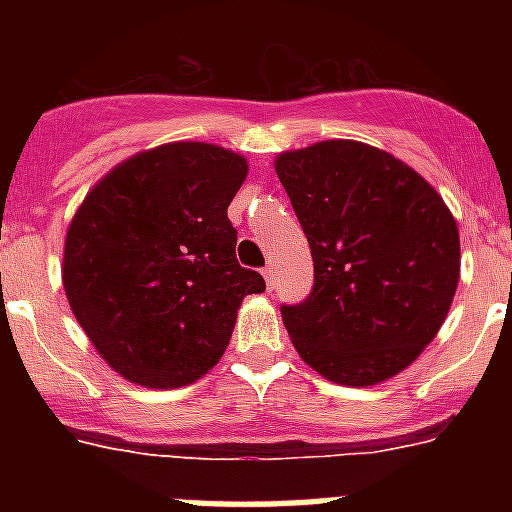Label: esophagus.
<instances>
[{"label": "esophagus", "instance_id": "1", "mask_svg": "<svg viewBox=\"0 0 512 512\" xmlns=\"http://www.w3.org/2000/svg\"><path fill=\"white\" fill-rule=\"evenodd\" d=\"M264 279H266V287L274 289V284H277V271H274V266H264Z\"/></svg>", "mask_w": 512, "mask_h": 512}]
</instances>
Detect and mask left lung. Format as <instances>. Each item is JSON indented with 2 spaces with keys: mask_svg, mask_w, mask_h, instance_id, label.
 I'll return each instance as SVG.
<instances>
[{
  "mask_svg": "<svg viewBox=\"0 0 512 512\" xmlns=\"http://www.w3.org/2000/svg\"><path fill=\"white\" fill-rule=\"evenodd\" d=\"M315 284L282 320L325 379L369 387L436 338L459 284V230L436 189L379 148L325 140L277 158Z\"/></svg>",
  "mask_w": 512,
  "mask_h": 512,
  "instance_id": "obj_1",
  "label": "left lung"
}]
</instances>
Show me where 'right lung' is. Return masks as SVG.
<instances>
[{"label": "right lung", "instance_id": "right-lung-1", "mask_svg": "<svg viewBox=\"0 0 512 512\" xmlns=\"http://www.w3.org/2000/svg\"><path fill=\"white\" fill-rule=\"evenodd\" d=\"M246 158L169 143L128 158L87 194L66 233L63 289L102 359L153 390L207 374L259 271L235 259L228 205Z\"/></svg>", "mask_w": 512, "mask_h": 512}]
</instances>
